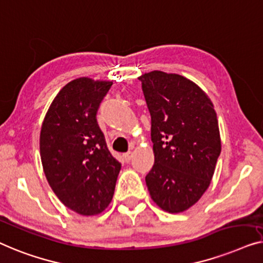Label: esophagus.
Listing matches in <instances>:
<instances>
[{"instance_id":"34e87169","label":"esophagus","mask_w":263,"mask_h":263,"mask_svg":"<svg viewBox=\"0 0 263 263\" xmlns=\"http://www.w3.org/2000/svg\"><path fill=\"white\" fill-rule=\"evenodd\" d=\"M131 157H132V154H131V153H126V154H124V155H123L124 161L126 162V163H128V162L131 161Z\"/></svg>"}]
</instances>
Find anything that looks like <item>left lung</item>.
<instances>
[{
	"mask_svg": "<svg viewBox=\"0 0 263 263\" xmlns=\"http://www.w3.org/2000/svg\"><path fill=\"white\" fill-rule=\"evenodd\" d=\"M151 116L155 163L145 176L153 200L169 213L193 206L212 180L220 155L216 110L186 77L151 71L139 77Z\"/></svg>",
	"mask_w": 263,
	"mask_h": 263,
	"instance_id": "obj_1",
	"label": "left lung"
}]
</instances>
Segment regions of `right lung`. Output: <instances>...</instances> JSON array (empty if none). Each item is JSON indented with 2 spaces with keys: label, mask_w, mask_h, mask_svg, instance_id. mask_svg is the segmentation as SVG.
<instances>
[{
  "label": "right lung",
  "mask_w": 263,
  "mask_h": 263,
  "mask_svg": "<svg viewBox=\"0 0 263 263\" xmlns=\"http://www.w3.org/2000/svg\"><path fill=\"white\" fill-rule=\"evenodd\" d=\"M113 82L73 80L51 103L40 132V157L59 200L82 216L112 201L121 164L109 153L96 114Z\"/></svg>",
  "instance_id": "obj_1"
}]
</instances>
